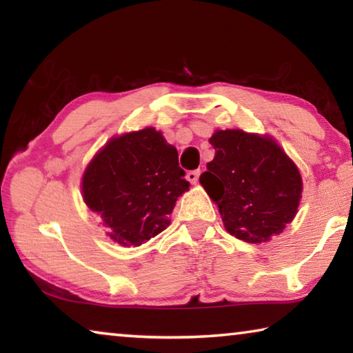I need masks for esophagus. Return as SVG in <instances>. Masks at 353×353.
<instances>
[{
	"mask_svg": "<svg viewBox=\"0 0 353 353\" xmlns=\"http://www.w3.org/2000/svg\"><path fill=\"white\" fill-rule=\"evenodd\" d=\"M199 174H201L199 171H188L187 172V179H188L191 183L196 185V183H198V181H199Z\"/></svg>",
	"mask_w": 353,
	"mask_h": 353,
	"instance_id": "34e87169",
	"label": "esophagus"
}]
</instances>
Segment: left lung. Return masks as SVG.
<instances>
[{
    "mask_svg": "<svg viewBox=\"0 0 353 353\" xmlns=\"http://www.w3.org/2000/svg\"><path fill=\"white\" fill-rule=\"evenodd\" d=\"M214 159L201 185L219 208L225 230L246 243H266L294 219L302 198L296 163L271 135L214 130Z\"/></svg>",
    "mask_w": 353,
    "mask_h": 353,
    "instance_id": "8db88e82",
    "label": "left lung"
}]
</instances>
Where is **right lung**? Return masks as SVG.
Returning a JSON list of instances; mask_svg holds the SVG:
<instances>
[{
	"instance_id": "obj_1",
	"label": "right lung",
	"mask_w": 353,
	"mask_h": 353,
	"mask_svg": "<svg viewBox=\"0 0 353 353\" xmlns=\"http://www.w3.org/2000/svg\"><path fill=\"white\" fill-rule=\"evenodd\" d=\"M177 149L160 130L145 128L112 139L82 174V198L99 214L107 236L121 246H141L163 232L190 182Z\"/></svg>"
}]
</instances>
